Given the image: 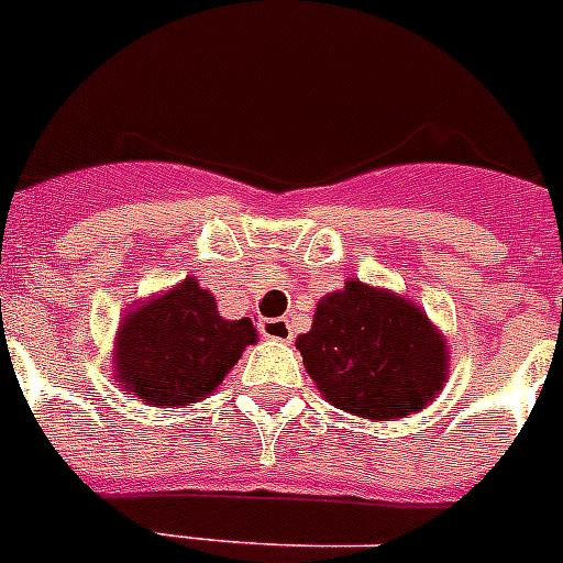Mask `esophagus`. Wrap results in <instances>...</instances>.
<instances>
[{
	"instance_id": "1",
	"label": "esophagus",
	"mask_w": 563,
	"mask_h": 563,
	"mask_svg": "<svg viewBox=\"0 0 563 563\" xmlns=\"http://www.w3.org/2000/svg\"><path fill=\"white\" fill-rule=\"evenodd\" d=\"M258 332H262L267 341H282V343L292 341V327L287 318H265V321L258 324Z\"/></svg>"
}]
</instances>
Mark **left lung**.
I'll list each match as a JSON object with an SVG mask.
<instances>
[{
    "label": "left lung",
    "mask_w": 563,
    "mask_h": 563,
    "mask_svg": "<svg viewBox=\"0 0 563 563\" xmlns=\"http://www.w3.org/2000/svg\"><path fill=\"white\" fill-rule=\"evenodd\" d=\"M296 350L321 397L363 420L417 415L449 380V343L426 310L357 278L318 301Z\"/></svg>",
    "instance_id": "obj_1"
}]
</instances>
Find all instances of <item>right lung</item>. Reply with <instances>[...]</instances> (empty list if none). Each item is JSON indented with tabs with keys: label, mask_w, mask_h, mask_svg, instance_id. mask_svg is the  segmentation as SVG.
I'll return each instance as SVG.
<instances>
[{
	"label": "right lung",
	"mask_w": 563,
	"mask_h": 563,
	"mask_svg": "<svg viewBox=\"0 0 563 563\" xmlns=\"http://www.w3.org/2000/svg\"><path fill=\"white\" fill-rule=\"evenodd\" d=\"M256 341L251 318H222L211 290L188 276L121 318L112 377L146 406L180 409L213 395Z\"/></svg>",
	"instance_id": "obj_1"
}]
</instances>
